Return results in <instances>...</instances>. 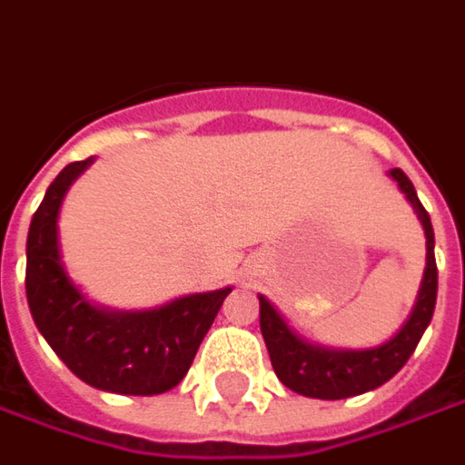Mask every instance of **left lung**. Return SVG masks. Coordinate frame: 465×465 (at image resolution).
<instances>
[{
	"instance_id": "8db88e82",
	"label": "left lung",
	"mask_w": 465,
	"mask_h": 465,
	"mask_svg": "<svg viewBox=\"0 0 465 465\" xmlns=\"http://www.w3.org/2000/svg\"><path fill=\"white\" fill-rule=\"evenodd\" d=\"M390 177L398 182V187L408 197L418 220L422 223L425 248H428L420 293H418L410 319L398 334L380 347L360 349V351L316 347V344L303 341L296 331H291V326L275 312L273 303L265 296H258L261 299V331L271 354V364L278 380L303 398L344 400L385 385L387 380H392L405 367V361L420 341L422 331L433 319L435 296H438V265H435V235L430 214L425 213V207L418 200V192L402 169H392Z\"/></svg>"
}]
</instances>
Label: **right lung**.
Segmentation results:
<instances>
[{
	"label": "right lung",
	"instance_id": "add662e5",
	"mask_svg": "<svg viewBox=\"0 0 465 465\" xmlns=\"http://www.w3.org/2000/svg\"><path fill=\"white\" fill-rule=\"evenodd\" d=\"M93 164H67L45 192L27 232V303L35 324L67 370L118 395H162L177 387L232 288L192 293L152 312L98 309L73 286L60 261L57 214L67 187Z\"/></svg>",
	"mask_w": 465,
	"mask_h": 465
}]
</instances>
